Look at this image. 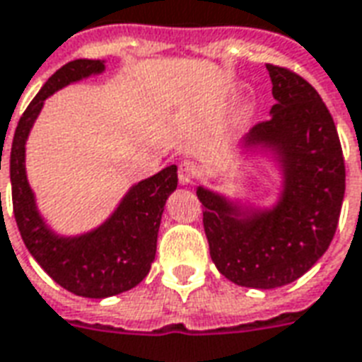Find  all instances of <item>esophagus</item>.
<instances>
[{
  "label": "esophagus",
  "mask_w": 362,
  "mask_h": 362,
  "mask_svg": "<svg viewBox=\"0 0 362 362\" xmlns=\"http://www.w3.org/2000/svg\"><path fill=\"white\" fill-rule=\"evenodd\" d=\"M199 176V167L195 165L194 160H184L178 167V180H180L182 186H188L192 182Z\"/></svg>",
  "instance_id": "esophagus-1"
}]
</instances>
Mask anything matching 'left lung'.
<instances>
[{"mask_svg": "<svg viewBox=\"0 0 362 362\" xmlns=\"http://www.w3.org/2000/svg\"><path fill=\"white\" fill-rule=\"evenodd\" d=\"M267 71L276 105L242 146L276 159L280 199L270 209H243L197 188L213 263L230 282L257 290L296 282L317 263L336 234L345 194L344 153L328 107L290 69L267 65Z\"/></svg>", "mask_w": 362, "mask_h": 362, "instance_id": "obj_1", "label": "left lung"}]
</instances>
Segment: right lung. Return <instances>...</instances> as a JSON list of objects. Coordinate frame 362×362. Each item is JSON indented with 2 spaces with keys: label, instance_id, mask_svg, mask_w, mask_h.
<instances>
[{
  "label": "right lung",
  "instance_id": "1",
  "mask_svg": "<svg viewBox=\"0 0 362 362\" xmlns=\"http://www.w3.org/2000/svg\"><path fill=\"white\" fill-rule=\"evenodd\" d=\"M103 71L105 61L93 59H76L61 66L18 120L9 157L13 213L24 245L59 286L74 296L92 299L132 290L147 276L157 251L165 203L178 186V168L170 165L128 189L113 215L92 232L59 235L45 224L24 167L30 128L52 93Z\"/></svg>",
  "mask_w": 362,
  "mask_h": 362
}]
</instances>
